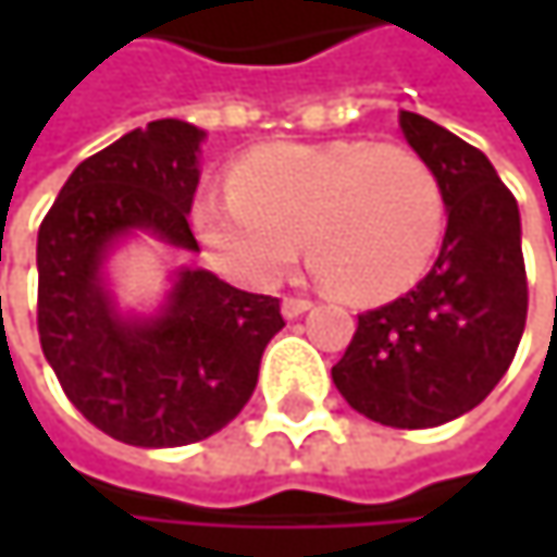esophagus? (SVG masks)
Listing matches in <instances>:
<instances>
[{
    "label": "esophagus",
    "mask_w": 557,
    "mask_h": 557,
    "mask_svg": "<svg viewBox=\"0 0 557 557\" xmlns=\"http://www.w3.org/2000/svg\"><path fill=\"white\" fill-rule=\"evenodd\" d=\"M306 309H312V299H306V296H286V299H283V315H286V319H296V315H302Z\"/></svg>",
    "instance_id": "esophagus-1"
}]
</instances>
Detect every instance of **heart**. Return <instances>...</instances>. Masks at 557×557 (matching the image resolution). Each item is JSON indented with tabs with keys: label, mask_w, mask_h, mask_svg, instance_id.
<instances>
[{
	"label": "heart",
	"mask_w": 557,
	"mask_h": 557,
	"mask_svg": "<svg viewBox=\"0 0 557 557\" xmlns=\"http://www.w3.org/2000/svg\"><path fill=\"white\" fill-rule=\"evenodd\" d=\"M232 193H206L193 228L219 271L271 286L299 258L348 299L409 289L438 255L445 189L435 168L403 145H271L238 161Z\"/></svg>",
	"instance_id": "b5f03b06"
}]
</instances>
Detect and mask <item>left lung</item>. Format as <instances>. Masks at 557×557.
<instances>
[{
  "label": "left lung",
  "instance_id": "left-lung-1",
  "mask_svg": "<svg viewBox=\"0 0 557 557\" xmlns=\"http://www.w3.org/2000/svg\"><path fill=\"white\" fill-rule=\"evenodd\" d=\"M399 128L442 180L448 228L425 277L358 315L332 381L381 425L432 429L500 384L525 329L529 283L519 206L494 164L416 112H403Z\"/></svg>",
  "mask_w": 557,
  "mask_h": 557
}]
</instances>
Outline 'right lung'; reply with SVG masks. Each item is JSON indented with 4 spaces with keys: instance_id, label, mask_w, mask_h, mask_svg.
Instances as JSON below:
<instances>
[{
    "instance_id": "obj_1",
    "label": "right lung",
    "mask_w": 557,
    "mask_h": 557,
    "mask_svg": "<svg viewBox=\"0 0 557 557\" xmlns=\"http://www.w3.org/2000/svg\"><path fill=\"white\" fill-rule=\"evenodd\" d=\"M202 132L161 119L86 158L38 228V335L66 399L106 435L176 448L215 435L258 387L283 329L277 296L245 293L209 271H180L164 315L122 322L99 283L119 235L148 228L199 251L189 206Z\"/></svg>"
}]
</instances>
